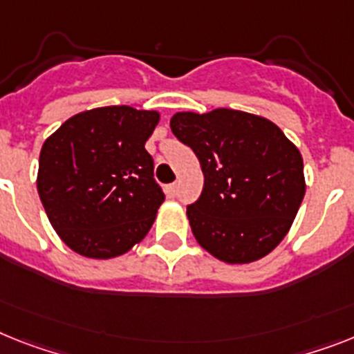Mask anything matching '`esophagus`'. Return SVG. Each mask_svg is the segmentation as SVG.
Returning <instances> with one entry per match:
<instances>
[{"instance_id":"34e87169","label":"esophagus","mask_w":354,"mask_h":354,"mask_svg":"<svg viewBox=\"0 0 354 354\" xmlns=\"http://www.w3.org/2000/svg\"><path fill=\"white\" fill-rule=\"evenodd\" d=\"M165 194H167L169 198H174V196L178 194V185H176V183H171V185L165 187Z\"/></svg>"}]
</instances>
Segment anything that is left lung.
Listing matches in <instances>:
<instances>
[{"instance_id":"obj_1","label":"left lung","mask_w":354,"mask_h":354,"mask_svg":"<svg viewBox=\"0 0 354 354\" xmlns=\"http://www.w3.org/2000/svg\"><path fill=\"white\" fill-rule=\"evenodd\" d=\"M171 129L205 176L201 196L187 207L196 241L228 264L268 255L304 198L301 151L268 118L237 109L176 113Z\"/></svg>"}]
</instances>
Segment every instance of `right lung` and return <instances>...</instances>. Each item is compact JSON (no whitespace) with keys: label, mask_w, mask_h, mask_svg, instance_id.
<instances>
[{"label":"right lung","mask_w":354,"mask_h":354,"mask_svg":"<svg viewBox=\"0 0 354 354\" xmlns=\"http://www.w3.org/2000/svg\"><path fill=\"white\" fill-rule=\"evenodd\" d=\"M158 111L106 106L68 118L44 140L37 192L64 245L111 259L140 243L165 196L145 142Z\"/></svg>","instance_id":"add662e5"}]
</instances>
